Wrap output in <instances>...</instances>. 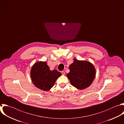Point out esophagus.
Masks as SVG:
<instances>
[{
    "label": "esophagus",
    "instance_id": "1",
    "mask_svg": "<svg viewBox=\"0 0 124 124\" xmlns=\"http://www.w3.org/2000/svg\"><path fill=\"white\" fill-rule=\"evenodd\" d=\"M61 73H62V75H65V72H64V71H62V72H61Z\"/></svg>",
    "mask_w": 124,
    "mask_h": 124
}]
</instances>
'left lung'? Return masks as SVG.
<instances>
[{"instance_id": "left-lung-1", "label": "left lung", "mask_w": 124, "mask_h": 124, "mask_svg": "<svg viewBox=\"0 0 124 124\" xmlns=\"http://www.w3.org/2000/svg\"><path fill=\"white\" fill-rule=\"evenodd\" d=\"M69 68L70 72L67 74V77L71 85L78 90H84L89 87L95 78V68L88 61L74 58Z\"/></svg>"}]
</instances>
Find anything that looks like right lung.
Here are the masks:
<instances>
[{
    "label": "right lung",
    "instance_id": "obj_1",
    "mask_svg": "<svg viewBox=\"0 0 124 124\" xmlns=\"http://www.w3.org/2000/svg\"><path fill=\"white\" fill-rule=\"evenodd\" d=\"M61 76L62 74L57 70H50L46 61L35 62L31 70L33 83L37 88L44 91H49Z\"/></svg>",
    "mask_w": 124,
    "mask_h": 124
}]
</instances>
